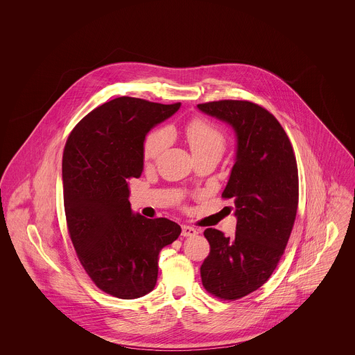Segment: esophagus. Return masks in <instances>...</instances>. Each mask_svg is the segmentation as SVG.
Instances as JSON below:
<instances>
[{
    "label": "esophagus",
    "mask_w": 355,
    "mask_h": 355,
    "mask_svg": "<svg viewBox=\"0 0 355 355\" xmlns=\"http://www.w3.org/2000/svg\"><path fill=\"white\" fill-rule=\"evenodd\" d=\"M198 234V230L197 229H194V227H191V226H186L184 225L182 226V236H194Z\"/></svg>",
    "instance_id": "obj_1"
}]
</instances>
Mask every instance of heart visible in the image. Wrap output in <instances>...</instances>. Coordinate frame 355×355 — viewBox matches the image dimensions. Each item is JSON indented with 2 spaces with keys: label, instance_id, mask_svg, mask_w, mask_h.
<instances>
[{
  "label": "heart",
  "instance_id": "obj_1",
  "mask_svg": "<svg viewBox=\"0 0 355 355\" xmlns=\"http://www.w3.org/2000/svg\"><path fill=\"white\" fill-rule=\"evenodd\" d=\"M186 141L194 154V157L206 153H218L225 150L226 138L220 129L205 119H190L185 125ZM170 137L168 132L155 129L148 133L144 145L142 155L146 162L155 161L169 145Z\"/></svg>",
  "mask_w": 355,
  "mask_h": 355
}]
</instances>
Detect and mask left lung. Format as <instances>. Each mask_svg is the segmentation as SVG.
<instances>
[{
	"instance_id": "8db88e82",
	"label": "left lung",
	"mask_w": 355,
	"mask_h": 355,
	"mask_svg": "<svg viewBox=\"0 0 355 355\" xmlns=\"http://www.w3.org/2000/svg\"><path fill=\"white\" fill-rule=\"evenodd\" d=\"M197 107L229 123L236 137V162L222 193L234 200L236 236L206 229L210 253L201 266L203 287L234 301L262 286L285 252L298 207L297 161L284 128L262 106L223 100Z\"/></svg>"
}]
</instances>
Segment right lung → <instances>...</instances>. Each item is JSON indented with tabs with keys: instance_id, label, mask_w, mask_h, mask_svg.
I'll return each mask as SVG.
<instances>
[{
	"instance_id": "obj_1",
	"label": "right lung",
	"mask_w": 355,
	"mask_h": 355,
	"mask_svg": "<svg viewBox=\"0 0 355 355\" xmlns=\"http://www.w3.org/2000/svg\"><path fill=\"white\" fill-rule=\"evenodd\" d=\"M180 106L133 97L112 100L76 125L64 149L69 236L92 281L121 300L152 291L159 252L181 234V226L168 218L133 214L128 182L144 170L146 135Z\"/></svg>"
}]
</instances>
